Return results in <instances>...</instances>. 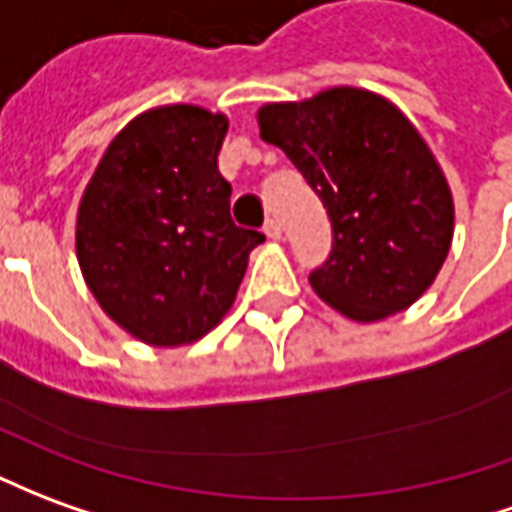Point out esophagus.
Returning a JSON list of instances; mask_svg holds the SVG:
<instances>
[{
	"label": "esophagus",
	"mask_w": 512,
	"mask_h": 512,
	"mask_svg": "<svg viewBox=\"0 0 512 512\" xmlns=\"http://www.w3.org/2000/svg\"><path fill=\"white\" fill-rule=\"evenodd\" d=\"M263 232H266V235H268V238H271V241H280V238H282L280 221H277V219H268V221H266V227H263Z\"/></svg>",
	"instance_id": "34e87169"
}]
</instances>
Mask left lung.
Instances as JSON below:
<instances>
[{
	"label": "left lung",
	"mask_w": 512,
	"mask_h": 512,
	"mask_svg": "<svg viewBox=\"0 0 512 512\" xmlns=\"http://www.w3.org/2000/svg\"><path fill=\"white\" fill-rule=\"evenodd\" d=\"M257 124L332 221L330 257L310 271L313 291L355 321L413 305L449 255L455 205L405 113L363 88H330L305 102L263 105Z\"/></svg>",
	"instance_id": "1"
}]
</instances>
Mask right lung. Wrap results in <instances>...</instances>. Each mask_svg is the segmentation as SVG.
I'll return each instance as SVG.
<instances>
[{
	"label": "right lung",
	"instance_id": "1",
	"mask_svg": "<svg viewBox=\"0 0 512 512\" xmlns=\"http://www.w3.org/2000/svg\"><path fill=\"white\" fill-rule=\"evenodd\" d=\"M227 119L166 105L107 146L77 210V260L107 316L152 346L202 338L235 302L266 235L235 227L219 171Z\"/></svg>",
	"mask_w": 512,
	"mask_h": 512
}]
</instances>
